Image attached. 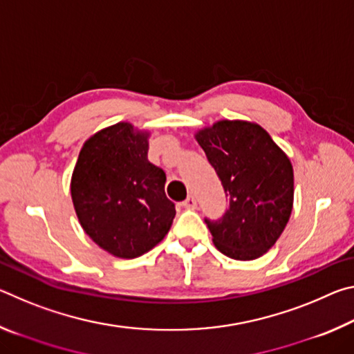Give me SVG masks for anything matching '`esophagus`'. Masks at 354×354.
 <instances>
[{
  "label": "esophagus",
  "instance_id": "obj_1",
  "mask_svg": "<svg viewBox=\"0 0 354 354\" xmlns=\"http://www.w3.org/2000/svg\"><path fill=\"white\" fill-rule=\"evenodd\" d=\"M181 206L185 207V209H195L196 207V200L194 198V196H189L187 200H184L181 203Z\"/></svg>",
  "mask_w": 354,
  "mask_h": 354
}]
</instances>
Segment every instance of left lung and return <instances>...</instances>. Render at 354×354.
Instances as JSON below:
<instances>
[{"instance_id": "1", "label": "left lung", "mask_w": 354, "mask_h": 354, "mask_svg": "<svg viewBox=\"0 0 354 354\" xmlns=\"http://www.w3.org/2000/svg\"><path fill=\"white\" fill-rule=\"evenodd\" d=\"M227 196L218 220L205 218L220 253L237 261L266 254L293 207L290 159L257 123L220 120L195 134Z\"/></svg>"}]
</instances>
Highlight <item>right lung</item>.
<instances>
[{"instance_id":"right-lung-1","label":"right lung","mask_w":354,"mask_h":354,"mask_svg":"<svg viewBox=\"0 0 354 354\" xmlns=\"http://www.w3.org/2000/svg\"><path fill=\"white\" fill-rule=\"evenodd\" d=\"M148 131L120 122L84 143L71 175L77 220L107 253L134 259L169 232L175 205L167 198V176L148 160Z\"/></svg>"}]
</instances>
